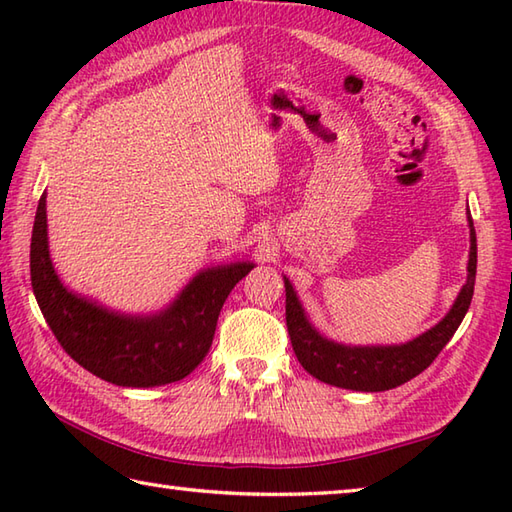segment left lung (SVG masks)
<instances>
[{
    "label": "left lung",
    "mask_w": 512,
    "mask_h": 512,
    "mask_svg": "<svg viewBox=\"0 0 512 512\" xmlns=\"http://www.w3.org/2000/svg\"><path fill=\"white\" fill-rule=\"evenodd\" d=\"M471 224V255H469V277L462 292L455 299L451 312L444 317L436 328L424 332L418 339L407 345L394 347H347L332 343L312 328L308 323L299 299L286 279V325L290 334L292 350L297 354V361L308 374L319 378L321 383H328L343 389L356 391H385L407 383L413 376L424 372L442 347L451 341L455 330L460 328L466 310L471 306L475 273H477V239L475 226Z\"/></svg>",
    "instance_id": "1"
}]
</instances>
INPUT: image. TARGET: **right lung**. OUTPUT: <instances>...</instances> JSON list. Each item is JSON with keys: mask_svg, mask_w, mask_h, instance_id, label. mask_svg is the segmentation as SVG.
Wrapping results in <instances>:
<instances>
[{"mask_svg": "<svg viewBox=\"0 0 512 512\" xmlns=\"http://www.w3.org/2000/svg\"><path fill=\"white\" fill-rule=\"evenodd\" d=\"M253 264L204 270L158 317L134 319L72 295L54 273L46 237V193L30 242V279L43 319L76 363L121 387L167 385L189 376L209 354L217 317Z\"/></svg>", "mask_w": 512, "mask_h": 512, "instance_id": "add662e5", "label": "right lung"}]
</instances>
